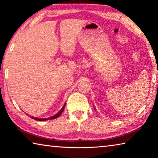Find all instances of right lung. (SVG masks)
<instances>
[{"label": "right lung", "instance_id": "obj_1", "mask_svg": "<svg viewBox=\"0 0 158 158\" xmlns=\"http://www.w3.org/2000/svg\"><path fill=\"white\" fill-rule=\"evenodd\" d=\"M64 107H65V103H64V105L63 106V107L62 108V109H61L60 111L57 113V114H55V116H52V117H49V118H35V117H31V118H33L35 120H37V121H48V120H49V119H55V118H56L59 117L61 114H62V113L63 112V110H64Z\"/></svg>", "mask_w": 158, "mask_h": 158}]
</instances>
